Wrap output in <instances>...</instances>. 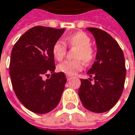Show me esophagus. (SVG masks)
Segmentation results:
<instances>
[{
    "label": "esophagus",
    "instance_id": "34e87169",
    "mask_svg": "<svg viewBox=\"0 0 135 135\" xmlns=\"http://www.w3.org/2000/svg\"><path fill=\"white\" fill-rule=\"evenodd\" d=\"M66 78H67L68 80H69L72 78V76H70V75H66Z\"/></svg>",
    "mask_w": 135,
    "mask_h": 135
}]
</instances>
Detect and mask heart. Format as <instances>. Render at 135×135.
<instances>
[{
    "instance_id": "obj_1",
    "label": "heart",
    "mask_w": 135,
    "mask_h": 135,
    "mask_svg": "<svg viewBox=\"0 0 135 135\" xmlns=\"http://www.w3.org/2000/svg\"><path fill=\"white\" fill-rule=\"evenodd\" d=\"M64 42L77 50L75 53V60H66L58 66V69L66 75H74L83 69V62L91 63L94 58V49L91 46V38L84 32H76L64 37ZM66 46L62 41H56L52 46V55L58 61H62L66 54Z\"/></svg>"
}]
</instances>
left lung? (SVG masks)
Here are the masks:
<instances>
[{
    "label": "left lung",
    "instance_id": "1",
    "mask_svg": "<svg viewBox=\"0 0 135 135\" xmlns=\"http://www.w3.org/2000/svg\"><path fill=\"white\" fill-rule=\"evenodd\" d=\"M87 30L95 39L97 54L87 73L90 78L80 79L78 94L88 110L105 113L117 104L123 92L126 77L124 55L118 43L108 33L92 27Z\"/></svg>",
    "mask_w": 135,
    "mask_h": 135
}]
</instances>
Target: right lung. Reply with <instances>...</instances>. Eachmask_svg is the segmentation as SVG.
I'll return each mask as SVG.
<instances>
[{"label": "right lung", "mask_w": 135, "mask_h": 135, "mask_svg": "<svg viewBox=\"0 0 135 135\" xmlns=\"http://www.w3.org/2000/svg\"><path fill=\"white\" fill-rule=\"evenodd\" d=\"M65 29L37 26L27 30L15 44L10 59L9 74L14 91L29 110L44 114L59 103L66 77L55 73L52 46ZM50 78L44 81V75Z\"/></svg>", "instance_id": "right-lung-1"}]
</instances>
